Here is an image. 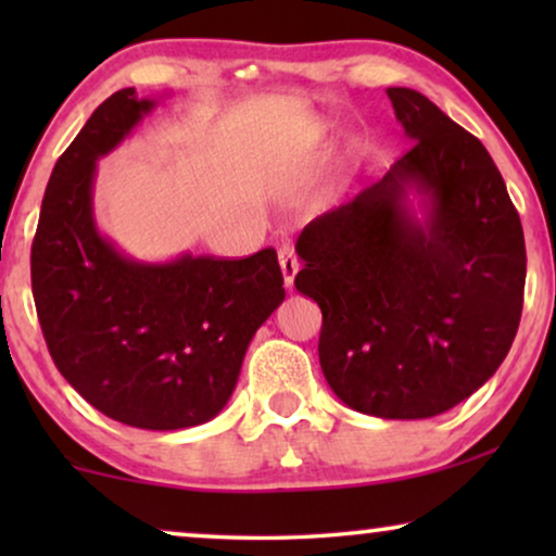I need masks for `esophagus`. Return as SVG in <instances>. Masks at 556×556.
<instances>
[{
    "label": "esophagus",
    "instance_id": "1",
    "mask_svg": "<svg viewBox=\"0 0 556 556\" xmlns=\"http://www.w3.org/2000/svg\"><path fill=\"white\" fill-rule=\"evenodd\" d=\"M278 263H280V270H283V283H286V288H293V278H295V273H299V268H301L299 255H295V250H293L291 245L280 248Z\"/></svg>",
    "mask_w": 556,
    "mask_h": 556
}]
</instances>
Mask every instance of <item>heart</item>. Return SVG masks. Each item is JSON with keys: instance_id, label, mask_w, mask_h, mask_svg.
<instances>
[{"instance_id": "1", "label": "heart", "mask_w": 556, "mask_h": 556, "mask_svg": "<svg viewBox=\"0 0 556 556\" xmlns=\"http://www.w3.org/2000/svg\"><path fill=\"white\" fill-rule=\"evenodd\" d=\"M314 143L311 141H293V143H288V154H286V159H288V164H293V166H301V164H306L311 156H314Z\"/></svg>"}]
</instances>
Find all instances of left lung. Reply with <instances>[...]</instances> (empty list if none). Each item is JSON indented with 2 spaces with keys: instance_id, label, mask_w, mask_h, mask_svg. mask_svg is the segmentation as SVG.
<instances>
[{
  "instance_id": "left-lung-1",
  "label": "left lung",
  "mask_w": 556,
  "mask_h": 556,
  "mask_svg": "<svg viewBox=\"0 0 556 556\" xmlns=\"http://www.w3.org/2000/svg\"><path fill=\"white\" fill-rule=\"evenodd\" d=\"M409 147L352 202L311 219L295 288L324 314L318 362L356 413L435 417L506 359L523 308L519 212L481 141L413 88H387ZM424 194L426 219L406 192Z\"/></svg>"
}]
</instances>
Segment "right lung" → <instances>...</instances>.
Here are the masks:
<instances>
[{
	"instance_id": "add662e5",
	"label": "right lung",
	"mask_w": 556,
	"mask_h": 556,
	"mask_svg": "<svg viewBox=\"0 0 556 556\" xmlns=\"http://www.w3.org/2000/svg\"><path fill=\"white\" fill-rule=\"evenodd\" d=\"M154 105L124 88L93 111L50 174L29 268L42 337L73 390L111 420L181 430L227 405L286 288L273 248L139 263L98 232L96 162Z\"/></svg>"
}]
</instances>
